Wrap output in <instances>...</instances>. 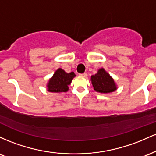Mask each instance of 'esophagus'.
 Here are the masks:
<instances>
[{"mask_svg":"<svg viewBox=\"0 0 156 156\" xmlns=\"http://www.w3.org/2000/svg\"><path fill=\"white\" fill-rule=\"evenodd\" d=\"M80 76L82 77H84V78H86V77H87V73H81V74H80Z\"/></svg>","mask_w":156,"mask_h":156,"instance_id":"34e87169","label":"esophagus"}]
</instances>
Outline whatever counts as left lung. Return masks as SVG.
I'll return each mask as SVG.
<instances>
[{
  "mask_svg": "<svg viewBox=\"0 0 156 156\" xmlns=\"http://www.w3.org/2000/svg\"><path fill=\"white\" fill-rule=\"evenodd\" d=\"M91 81L94 91L103 94L110 93L117 89L115 82L103 68L98 69L94 76L91 77Z\"/></svg>",
  "mask_w": 156,
  "mask_h": 156,
  "instance_id": "left-lung-1",
  "label": "left lung"
}]
</instances>
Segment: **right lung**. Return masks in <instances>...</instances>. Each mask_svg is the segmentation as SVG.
I'll return each mask as SVG.
<instances>
[{
    "label": "right lung",
    "instance_id": "1",
    "mask_svg": "<svg viewBox=\"0 0 156 156\" xmlns=\"http://www.w3.org/2000/svg\"><path fill=\"white\" fill-rule=\"evenodd\" d=\"M75 73H67L64 69L58 68L48 83V91L51 92H65L68 91V85L71 83Z\"/></svg>",
    "mask_w": 156,
    "mask_h": 156
}]
</instances>
